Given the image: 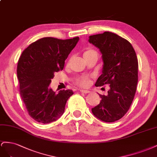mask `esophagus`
<instances>
[{
  "label": "esophagus",
  "mask_w": 157,
  "mask_h": 157,
  "mask_svg": "<svg viewBox=\"0 0 157 157\" xmlns=\"http://www.w3.org/2000/svg\"><path fill=\"white\" fill-rule=\"evenodd\" d=\"M79 91L81 92V93H90V91H88V90H85V89H80L79 90Z\"/></svg>",
  "instance_id": "1"
}]
</instances>
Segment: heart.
Wrapping results in <instances>:
<instances>
[{
	"label": "heart",
	"instance_id": "heart-1",
	"mask_svg": "<svg viewBox=\"0 0 157 157\" xmlns=\"http://www.w3.org/2000/svg\"><path fill=\"white\" fill-rule=\"evenodd\" d=\"M93 52H95V51L92 50V49H89V50H87L86 52H84L83 56H86L89 55V54H91ZM77 83L79 85V86H83V87H86V86H87L89 85V79L87 78H82L78 80Z\"/></svg>",
	"mask_w": 157,
	"mask_h": 157
}]
</instances>
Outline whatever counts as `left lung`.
Returning a JSON list of instances; mask_svg holds the SVG:
<instances>
[{"instance_id": "left-lung-1", "label": "left lung", "mask_w": 157, "mask_h": 157, "mask_svg": "<svg viewBox=\"0 0 157 157\" xmlns=\"http://www.w3.org/2000/svg\"><path fill=\"white\" fill-rule=\"evenodd\" d=\"M89 42L99 49L103 62L102 74L95 86L110 85L108 95L91 109L93 115L105 122H113L126 114L135 96L138 80L136 53L128 41L109 31L91 35Z\"/></svg>"}]
</instances>
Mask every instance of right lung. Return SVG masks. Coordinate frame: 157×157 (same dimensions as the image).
Masks as SVG:
<instances>
[{"instance_id":"obj_1","label":"right lung","mask_w":157,"mask_h":157,"mask_svg":"<svg viewBox=\"0 0 157 157\" xmlns=\"http://www.w3.org/2000/svg\"><path fill=\"white\" fill-rule=\"evenodd\" d=\"M79 38L62 40L41 38L21 53L17 66L20 93L29 115L35 121L48 124L63 114L72 90L59 93L50 88L55 73L64 68V62Z\"/></svg>"}]
</instances>
